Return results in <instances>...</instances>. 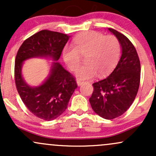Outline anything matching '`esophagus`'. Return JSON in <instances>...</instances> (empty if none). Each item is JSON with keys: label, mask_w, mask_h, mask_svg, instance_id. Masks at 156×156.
<instances>
[{"label": "esophagus", "mask_w": 156, "mask_h": 156, "mask_svg": "<svg viewBox=\"0 0 156 156\" xmlns=\"http://www.w3.org/2000/svg\"><path fill=\"white\" fill-rule=\"evenodd\" d=\"M77 83H78V86H81L82 84L83 83V81H82V80L78 79V80H77Z\"/></svg>", "instance_id": "1"}]
</instances>
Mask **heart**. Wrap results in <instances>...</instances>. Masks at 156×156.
Segmentation results:
<instances>
[{
    "label": "heart",
    "mask_w": 156,
    "mask_h": 156,
    "mask_svg": "<svg viewBox=\"0 0 156 156\" xmlns=\"http://www.w3.org/2000/svg\"><path fill=\"white\" fill-rule=\"evenodd\" d=\"M73 45L64 48L63 58L69 69L76 72L81 62L80 55H87L86 64L76 73V76L82 80L93 78L98 73L100 76L108 74L117 64L121 54V45L117 37L97 31H86L78 35Z\"/></svg>",
    "instance_id": "obj_1"
}]
</instances>
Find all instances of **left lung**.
I'll return each mask as SVG.
<instances>
[{"label":"left lung","instance_id":"left-lung-1","mask_svg":"<svg viewBox=\"0 0 156 156\" xmlns=\"http://www.w3.org/2000/svg\"><path fill=\"white\" fill-rule=\"evenodd\" d=\"M122 47V55L117 67L104 79L92 84L89 103L100 117L112 119L120 117L135 100L141 76V65L136 50L124 34L109 28Z\"/></svg>","mask_w":156,"mask_h":156}]
</instances>
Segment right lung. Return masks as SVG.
Wrapping results in <instances>:
<instances>
[{"instance_id":"1","label":"right lung","mask_w":156,"mask_h":156,"mask_svg":"<svg viewBox=\"0 0 156 156\" xmlns=\"http://www.w3.org/2000/svg\"><path fill=\"white\" fill-rule=\"evenodd\" d=\"M69 38V36L65 34L42 30L26 39L17 53L15 64L16 88L27 108L39 119L51 121L63 114L78 84L75 76L58 62H54L46 81L33 88L23 79L22 64L25 60L36 56H49L58 61Z\"/></svg>"}]
</instances>
